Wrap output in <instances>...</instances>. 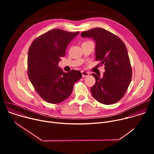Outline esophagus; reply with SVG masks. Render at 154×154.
I'll use <instances>...</instances> for the list:
<instances>
[{
	"label": "esophagus",
	"mask_w": 154,
	"mask_h": 154,
	"mask_svg": "<svg viewBox=\"0 0 154 154\" xmlns=\"http://www.w3.org/2000/svg\"><path fill=\"white\" fill-rule=\"evenodd\" d=\"M81 73H82V77H87L88 75H89V73H88V72H85V71H82V72H81Z\"/></svg>",
	"instance_id": "obj_1"
}]
</instances>
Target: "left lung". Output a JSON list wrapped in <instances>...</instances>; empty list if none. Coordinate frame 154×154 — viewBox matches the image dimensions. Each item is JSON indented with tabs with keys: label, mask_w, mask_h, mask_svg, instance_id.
<instances>
[{
	"label": "left lung",
	"mask_w": 154,
	"mask_h": 154,
	"mask_svg": "<svg viewBox=\"0 0 154 154\" xmlns=\"http://www.w3.org/2000/svg\"><path fill=\"white\" fill-rule=\"evenodd\" d=\"M81 36L94 39L96 60L105 66V71L102 78L91 74L96 79V83L91 88L93 97L105 105L118 102L125 94L132 77L124 43L118 36L102 28L83 32Z\"/></svg>",
	"instance_id": "left-lung-1"
}]
</instances>
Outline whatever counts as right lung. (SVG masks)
<instances>
[{"label":"right lung","mask_w":154,"mask_h":154,"mask_svg":"<svg viewBox=\"0 0 154 154\" xmlns=\"http://www.w3.org/2000/svg\"><path fill=\"white\" fill-rule=\"evenodd\" d=\"M79 33L53 29L36 38L28 52L29 78L39 96L51 103H58L71 94L80 71L64 72L58 66L69 43Z\"/></svg>","instance_id":"obj_1"}]
</instances>
